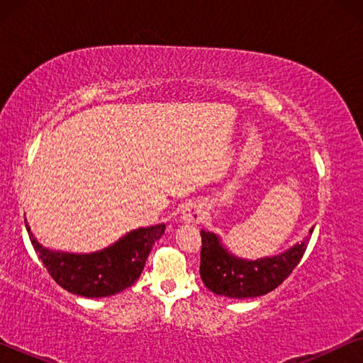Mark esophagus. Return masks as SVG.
I'll list each match as a JSON object with an SVG mask.
<instances>
[{
  "label": "esophagus",
  "instance_id": "obj_1",
  "mask_svg": "<svg viewBox=\"0 0 363 363\" xmlns=\"http://www.w3.org/2000/svg\"><path fill=\"white\" fill-rule=\"evenodd\" d=\"M205 216V211L203 208H201L200 203H195V201H190L186 206H184L182 210V220H186V223H200L201 219Z\"/></svg>",
  "mask_w": 363,
  "mask_h": 363
}]
</instances>
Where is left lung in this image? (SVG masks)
<instances>
[{"label": "left lung", "instance_id": "8db88e82", "mask_svg": "<svg viewBox=\"0 0 363 363\" xmlns=\"http://www.w3.org/2000/svg\"><path fill=\"white\" fill-rule=\"evenodd\" d=\"M312 232L314 227L303 242L277 256L243 259L232 255L216 233L201 230L200 277L208 290L220 296L233 299L262 296L284 284L298 266Z\"/></svg>", "mask_w": 363, "mask_h": 363}]
</instances>
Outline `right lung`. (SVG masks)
<instances>
[{
	"mask_svg": "<svg viewBox=\"0 0 363 363\" xmlns=\"http://www.w3.org/2000/svg\"><path fill=\"white\" fill-rule=\"evenodd\" d=\"M26 227L36 255L49 275L69 293L84 298H106L131 286L139 279L145 259L167 225L163 223L128 232L110 247L94 253L54 251L36 240Z\"/></svg>",
	"mask_w": 363,
	"mask_h": 363,
	"instance_id": "obj_1",
	"label": "right lung"
}]
</instances>
